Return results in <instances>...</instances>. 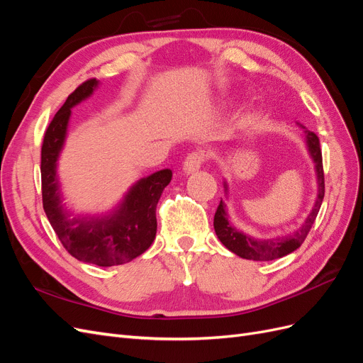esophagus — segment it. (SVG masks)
I'll return each instance as SVG.
<instances>
[{"instance_id":"34e87169","label":"esophagus","mask_w":363,"mask_h":363,"mask_svg":"<svg viewBox=\"0 0 363 363\" xmlns=\"http://www.w3.org/2000/svg\"><path fill=\"white\" fill-rule=\"evenodd\" d=\"M204 162V152L203 151H194L191 155L184 159L183 162V171L186 174H194L201 168Z\"/></svg>"}]
</instances>
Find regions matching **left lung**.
I'll list each match as a JSON object with an SVG mask.
<instances>
[{
    "mask_svg": "<svg viewBox=\"0 0 363 363\" xmlns=\"http://www.w3.org/2000/svg\"><path fill=\"white\" fill-rule=\"evenodd\" d=\"M298 125L303 127L301 124ZM303 128H304L307 151H309V155L315 163V174H316V184H318L316 200L311 213L304 219L303 225L300 228H296L294 233L279 236V238L259 239V238L245 235L244 232H240V230H238L236 227L230 224L227 204L221 200L213 218L215 233L218 239L223 242V245L227 250L235 252L236 256L248 259V260H260V262L280 259L283 256L291 255V252L295 251L296 248H300L301 244L304 242L307 233L311 232L324 199V171H323V155L320 148V139H318V136L313 133V131L307 130L306 127ZM224 188H225V194H228L227 182H224Z\"/></svg>",
    "mask_w": 363,
    "mask_h": 363,
    "instance_id": "8db88e82",
    "label": "left lung"
}]
</instances>
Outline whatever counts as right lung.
<instances>
[{
    "label": "right lung",
    "instance_id": "obj_1",
    "mask_svg": "<svg viewBox=\"0 0 363 363\" xmlns=\"http://www.w3.org/2000/svg\"><path fill=\"white\" fill-rule=\"evenodd\" d=\"M100 84L96 79L80 84L54 115L40 152L42 203L51 227L72 257L98 267L123 265L145 252L157 232L156 206L172 179L160 169L138 180L124 199L104 215H74L63 204L57 160L68 135L71 108L87 100Z\"/></svg>",
    "mask_w": 363,
    "mask_h": 363
}]
</instances>
